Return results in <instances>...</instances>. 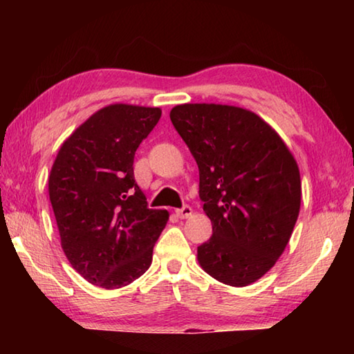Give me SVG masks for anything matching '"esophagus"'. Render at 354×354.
<instances>
[{
    "label": "esophagus",
    "instance_id": "obj_1",
    "mask_svg": "<svg viewBox=\"0 0 354 354\" xmlns=\"http://www.w3.org/2000/svg\"><path fill=\"white\" fill-rule=\"evenodd\" d=\"M192 207L190 206H183L181 209H176V215L179 218H189L192 215Z\"/></svg>",
    "mask_w": 354,
    "mask_h": 354
}]
</instances>
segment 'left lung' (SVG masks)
<instances>
[{
	"label": "left lung",
	"instance_id": "1",
	"mask_svg": "<svg viewBox=\"0 0 354 354\" xmlns=\"http://www.w3.org/2000/svg\"><path fill=\"white\" fill-rule=\"evenodd\" d=\"M170 120L200 170V198L212 237L200 245L203 270L245 287L277 263L301 205V179L284 140L257 113L237 106L185 103Z\"/></svg>",
	"mask_w": 354,
	"mask_h": 354
}]
</instances>
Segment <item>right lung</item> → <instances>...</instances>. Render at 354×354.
Here are the masks:
<instances>
[{
	"mask_svg": "<svg viewBox=\"0 0 354 354\" xmlns=\"http://www.w3.org/2000/svg\"><path fill=\"white\" fill-rule=\"evenodd\" d=\"M160 115L159 107H103L65 139L48 178L65 256L84 279L107 290L148 270L169 221L167 211L148 209L133 169Z\"/></svg>",
	"mask_w": 354,
	"mask_h": 354,
	"instance_id": "obj_1",
	"label": "right lung"
}]
</instances>
